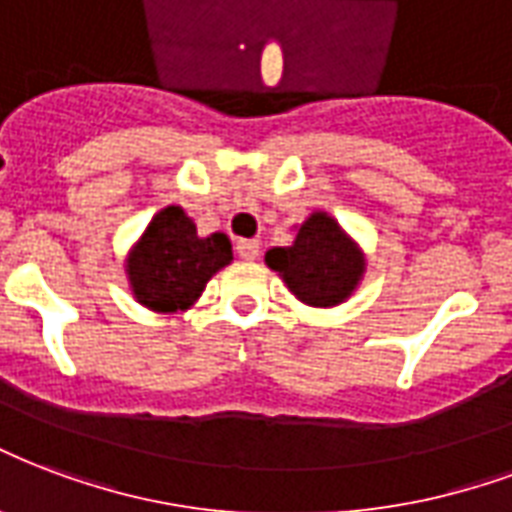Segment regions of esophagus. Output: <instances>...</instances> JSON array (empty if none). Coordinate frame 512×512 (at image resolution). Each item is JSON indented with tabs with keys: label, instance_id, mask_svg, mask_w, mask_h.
<instances>
[{
	"label": "esophagus",
	"instance_id": "obj_1",
	"mask_svg": "<svg viewBox=\"0 0 512 512\" xmlns=\"http://www.w3.org/2000/svg\"><path fill=\"white\" fill-rule=\"evenodd\" d=\"M236 252L244 260H255L260 255V241H255V238H241V241H236Z\"/></svg>",
	"mask_w": 512,
	"mask_h": 512
}]
</instances>
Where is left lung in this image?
I'll list each match as a JSON object with an SVG mask.
<instances>
[{"label": "left lung", "mask_w": 512, "mask_h": 512, "mask_svg": "<svg viewBox=\"0 0 512 512\" xmlns=\"http://www.w3.org/2000/svg\"><path fill=\"white\" fill-rule=\"evenodd\" d=\"M266 266L282 276L287 290L301 304L331 309L355 293L366 260L361 246L344 233L331 214L314 211L298 227L293 246L268 249Z\"/></svg>", "instance_id": "obj_1"}]
</instances>
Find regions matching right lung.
<instances>
[{"instance_id": "add662e5", "label": "right lung", "mask_w": 512, "mask_h": 512, "mask_svg": "<svg viewBox=\"0 0 512 512\" xmlns=\"http://www.w3.org/2000/svg\"><path fill=\"white\" fill-rule=\"evenodd\" d=\"M233 260L225 233L200 238L181 206L154 214L127 255L132 295L151 312H184L206 290L208 279Z\"/></svg>"}]
</instances>
